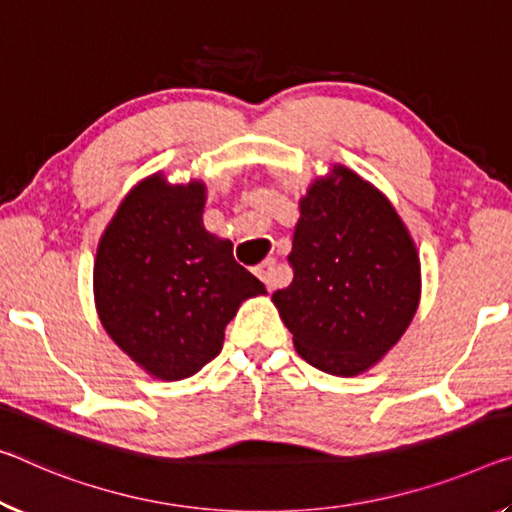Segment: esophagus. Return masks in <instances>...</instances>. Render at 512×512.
Masks as SVG:
<instances>
[{
    "label": "esophagus",
    "mask_w": 512,
    "mask_h": 512,
    "mask_svg": "<svg viewBox=\"0 0 512 512\" xmlns=\"http://www.w3.org/2000/svg\"><path fill=\"white\" fill-rule=\"evenodd\" d=\"M255 273H257V278L264 282L266 287L269 289H275L280 285V278H278V264H275V259L273 257H269V259H264L262 264L257 266L255 269Z\"/></svg>",
    "instance_id": "obj_1"
}]
</instances>
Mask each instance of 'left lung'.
<instances>
[{
	"mask_svg": "<svg viewBox=\"0 0 512 512\" xmlns=\"http://www.w3.org/2000/svg\"><path fill=\"white\" fill-rule=\"evenodd\" d=\"M298 209L294 280L271 300L300 358L332 376H360L417 312L415 239L385 193L342 164L307 186Z\"/></svg>",
	"mask_w": 512,
	"mask_h": 512,
	"instance_id": "8db88e82",
	"label": "left lung"
}]
</instances>
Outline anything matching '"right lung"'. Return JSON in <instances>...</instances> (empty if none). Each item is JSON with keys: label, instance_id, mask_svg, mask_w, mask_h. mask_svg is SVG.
<instances>
[{"label": "right lung", "instance_id": "1", "mask_svg": "<svg viewBox=\"0 0 512 512\" xmlns=\"http://www.w3.org/2000/svg\"><path fill=\"white\" fill-rule=\"evenodd\" d=\"M207 184L152 173L104 227L93 266L95 310L107 335L152 378L184 380L223 348L243 300L266 294L234 262L232 241L205 230Z\"/></svg>", "mask_w": 512, "mask_h": 512}]
</instances>
